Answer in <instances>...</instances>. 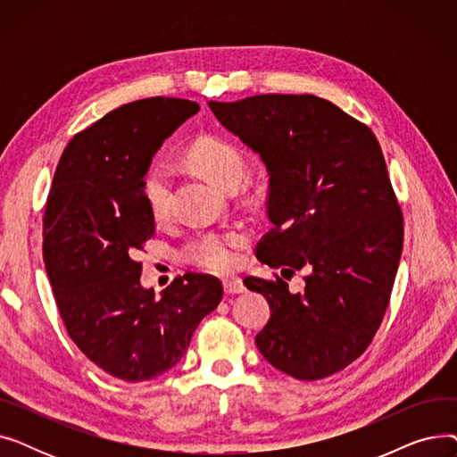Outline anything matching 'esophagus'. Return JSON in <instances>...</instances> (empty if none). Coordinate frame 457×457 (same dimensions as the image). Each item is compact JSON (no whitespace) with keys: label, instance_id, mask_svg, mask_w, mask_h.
I'll return each mask as SVG.
<instances>
[{"label":"esophagus","instance_id":"obj_1","mask_svg":"<svg viewBox=\"0 0 457 457\" xmlns=\"http://www.w3.org/2000/svg\"><path fill=\"white\" fill-rule=\"evenodd\" d=\"M222 283H224V291H226V295H241V293H245V291H246L241 278H226Z\"/></svg>","mask_w":457,"mask_h":457}]
</instances>
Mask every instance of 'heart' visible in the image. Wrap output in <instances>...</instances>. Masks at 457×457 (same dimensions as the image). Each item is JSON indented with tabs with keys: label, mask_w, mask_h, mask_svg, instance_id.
<instances>
[{
	"label": "heart",
	"mask_w": 457,
	"mask_h": 457,
	"mask_svg": "<svg viewBox=\"0 0 457 457\" xmlns=\"http://www.w3.org/2000/svg\"><path fill=\"white\" fill-rule=\"evenodd\" d=\"M188 161L220 187L231 190L246 172L245 154L235 144L219 137H204L188 148ZM142 196L155 220H164L172 211V176L162 164L152 166L142 179ZM245 241L243 233L204 231L190 237L181 255L190 265L222 272L233 267L235 248Z\"/></svg>",
	"instance_id": "heart-1"
}]
</instances>
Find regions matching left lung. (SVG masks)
Returning <instances> with one entry per match:
<instances>
[{
	"label": "left lung",
	"mask_w": 457,
	"mask_h": 457,
	"mask_svg": "<svg viewBox=\"0 0 457 457\" xmlns=\"http://www.w3.org/2000/svg\"><path fill=\"white\" fill-rule=\"evenodd\" d=\"M219 122L265 162L270 231L257 259L289 283L246 278L272 309L255 335L262 357L296 379L343 370L372 343L386 315L403 245V219L374 133L311 94L209 102Z\"/></svg>",
	"instance_id": "left-lung-1"
}]
</instances>
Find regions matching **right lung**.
<instances>
[{
	"label": "right lung",
	"mask_w": 457,
	"mask_h": 457,
	"mask_svg": "<svg viewBox=\"0 0 457 457\" xmlns=\"http://www.w3.org/2000/svg\"><path fill=\"white\" fill-rule=\"evenodd\" d=\"M196 102L146 98L107 112L64 148L44 211V265L70 339L129 383L176 367L222 300L214 276L188 272L155 296L140 285L155 220L142 196L152 157Z\"/></svg>",
	"instance_id": "1"
}]
</instances>
